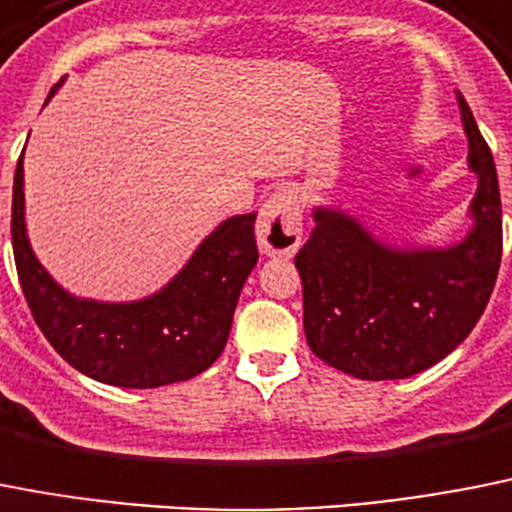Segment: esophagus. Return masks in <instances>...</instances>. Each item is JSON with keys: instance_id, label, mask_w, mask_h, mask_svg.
Here are the masks:
<instances>
[{"instance_id": "1", "label": "esophagus", "mask_w": 512, "mask_h": 512, "mask_svg": "<svg viewBox=\"0 0 512 512\" xmlns=\"http://www.w3.org/2000/svg\"><path fill=\"white\" fill-rule=\"evenodd\" d=\"M262 255L291 257L301 244V206L293 190H278L262 203L257 219Z\"/></svg>"}]
</instances>
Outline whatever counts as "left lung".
<instances>
[{"label":"left lung","instance_id":"8db88e82","mask_svg":"<svg viewBox=\"0 0 512 512\" xmlns=\"http://www.w3.org/2000/svg\"><path fill=\"white\" fill-rule=\"evenodd\" d=\"M469 164L479 175L474 229L448 250H389L355 219L317 208L296 255L311 353L366 381L407 379L443 361L487 309L502 257V206L492 151L459 95Z\"/></svg>","mask_w":512,"mask_h":512}]
</instances>
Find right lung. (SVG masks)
<instances>
[{
  "label": "right lung",
  "instance_id": "right-lung-1",
  "mask_svg": "<svg viewBox=\"0 0 512 512\" xmlns=\"http://www.w3.org/2000/svg\"><path fill=\"white\" fill-rule=\"evenodd\" d=\"M22 185L20 157L12 188L17 278L35 324L69 366L102 384L157 389L193 379L224 353L239 293L257 262V213L224 221L151 299L97 304L69 296L35 260Z\"/></svg>",
  "mask_w": 512,
  "mask_h": 512
}]
</instances>
